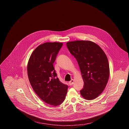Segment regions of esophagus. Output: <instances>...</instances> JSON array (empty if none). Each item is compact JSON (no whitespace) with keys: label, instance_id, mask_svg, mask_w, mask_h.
I'll list each match as a JSON object with an SVG mask.
<instances>
[{"label":"esophagus","instance_id":"obj_1","mask_svg":"<svg viewBox=\"0 0 129 129\" xmlns=\"http://www.w3.org/2000/svg\"><path fill=\"white\" fill-rule=\"evenodd\" d=\"M69 85H72L73 84H74V79H72L69 82Z\"/></svg>","mask_w":129,"mask_h":129}]
</instances>
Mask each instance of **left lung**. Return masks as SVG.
<instances>
[{
	"label": "left lung",
	"instance_id": "8db88e82",
	"mask_svg": "<svg viewBox=\"0 0 129 129\" xmlns=\"http://www.w3.org/2000/svg\"><path fill=\"white\" fill-rule=\"evenodd\" d=\"M70 52L79 65L84 87L82 97L91 100L99 96L108 81L110 69L107 57L97 44L90 41L77 40L67 43Z\"/></svg>",
	"mask_w": 129,
	"mask_h": 129
}]
</instances>
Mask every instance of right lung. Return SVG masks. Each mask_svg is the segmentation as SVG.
I'll return each mask as SVG.
<instances>
[{"mask_svg":"<svg viewBox=\"0 0 129 129\" xmlns=\"http://www.w3.org/2000/svg\"><path fill=\"white\" fill-rule=\"evenodd\" d=\"M62 45L58 42L40 45L32 52L27 64L28 78L34 91L45 103L54 106L63 102L68 88L56 77L53 66Z\"/></svg>","mask_w":129,"mask_h":129,"instance_id":"1","label":"right lung"}]
</instances>
